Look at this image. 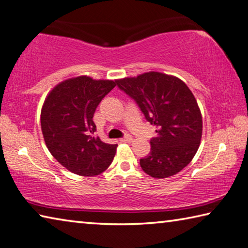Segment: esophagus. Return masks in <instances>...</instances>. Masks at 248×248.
<instances>
[{
    "instance_id": "obj_1",
    "label": "esophagus",
    "mask_w": 248,
    "mask_h": 248,
    "mask_svg": "<svg viewBox=\"0 0 248 248\" xmlns=\"http://www.w3.org/2000/svg\"><path fill=\"white\" fill-rule=\"evenodd\" d=\"M122 142H131L133 140V137L131 135H125L123 138L120 140Z\"/></svg>"
}]
</instances>
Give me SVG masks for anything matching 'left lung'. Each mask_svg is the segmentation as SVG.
I'll return each mask as SVG.
<instances>
[{
	"instance_id": "left-lung-1",
	"label": "left lung",
	"mask_w": 248,
	"mask_h": 248,
	"mask_svg": "<svg viewBox=\"0 0 248 248\" xmlns=\"http://www.w3.org/2000/svg\"><path fill=\"white\" fill-rule=\"evenodd\" d=\"M157 127L150 154L140 159L147 174L164 179L179 173L192 161L201 145L202 119L196 99L180 78L158 72L116 80Z\"/></svg>"
}]
</instances>
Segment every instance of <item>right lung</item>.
<instances>
[{
  "mask_svg": "<svg viewBox=\"0 0 248 248\" xmlns=\"http://www.w3.org/2000/svg\"><path fill=\"white\" fill-rule=\"evenodd\" d=\"M116 86V80L88 76L69 78L50 91L41 110L46 145L60 164L75 174L94 176L113 161L117 145L94 135L93 114L98 104Z\"/></svg>",
  "mask_w": 248,
  "mask_h": 248,
  "instance_id": "add662e5",
  "label": "right lung"
}]
</instances>
